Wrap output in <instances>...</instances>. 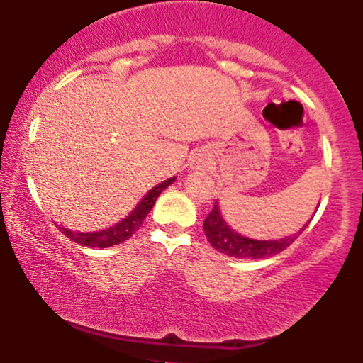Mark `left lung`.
<instances>
[{
  "instance_id": "1",
  "label": "left lung",
  "mask_w": 363,
  "mask_h": 363,
  "mask_svg": "<svg viewBox=\"0 0 363 363\" xmlns=\"http://www.w3.org/2000/svg\"><path fill=\"white\" fill-rule=\"evenodd\" d=\"M307 225H303V228L298 234H294L285 239L278 240H254L247 239V237L239 235L237 232L232 230L230 227H227V223L223 222L222 215H220L218 203H215L211 211L203 222V230L208 242L211 244V247H215L216 251L227 254V256L239 257V259H261V257H272L285 251L289 245L297 239L298 235L306 230Z\"/></svg>"
}]
</instances>
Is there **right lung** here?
<instances>
[{"label": "right lung", "instance_id": "obj_1", "mask_svg": "<svg viewBox=\"0 0 363 363\" xmlns=\"http://www.w3.org/2000/svg\"><path fill=\"white\" fill-rule=\"evenodd\" d=\"M174 179L176 177H170L167 181L160 182V184L153 187V189H150L148 193L145 194V198L138 203V206H136L126 218L121 220L119 223L112 225L109 228H104V230L99 232H72L69 228L60 227V230L68 237V239H72L73 242L89 245V247H109V245L124 242V240H128L129 237L141 227V223L147 218L150 210L155 205L158 196H160V193L165 187L172 184Z\"/></svg>", "mask_w": 363, "mask_h": 363}]
</instances>
